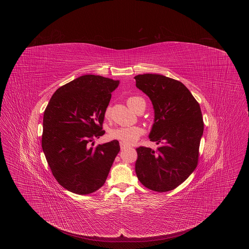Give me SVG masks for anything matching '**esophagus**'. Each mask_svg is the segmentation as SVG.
<instances>
[{
    "label": "esophagus",
    "instance_id": "esophagus-1",
    "mask_svg": "<svg viewBox=\"0 0 249 249\" xmlns=\"http://www.w3.org/2000/svg\"><path fill=\"white\" fill-rule=\"evenodd\" d=\"M127 147H128V145H127L126 143L120 142V148H121V150H123V149H125V148H127Z\"/></svg>",
    "mask_w": 249,
    "mask_h": 249
}]
</instances>
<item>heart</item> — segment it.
<instances>
[{"mask_svg":"<svg viewBox=\"0 0 249 249\" xmlns=\"http://www.w3.org/2000/svg\"><path fill=\"white\" fill-rule=\"evenodd\" d=\"M127 105L130 109H132L134 112H137L138 109L142 107V105H145L143 99L139 96H130L127 99ZM110 107H107L105 112L106 118H109L110 116ZM143 134V130L139 126H132V127H119L110 130L109 135L112 139L119 140L121 142H124L126 144H130L136 142Z\"/></svg>","mask_w":249,"mask_h":249,"instance_id":"b5f03b06","label":"heart"}]
</instances>
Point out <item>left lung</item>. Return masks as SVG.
<instances>
[{
  "label": "left lung",
  "instance_id": "obj_1",
  "mask_svg": "<svg viewBox=\"0 0 249 249\" xmlns=\"http://www.w3.org/2000/svg\"><path fill=\"white\" fill-rule=\"evenodd\" d=\"M134 78L136 87L152 102L155 120L149 139L160 144L157 150L136 148L137 178L149 190H175L198 165L203 132L201 107L178 80L156 73L138 74Z\"/></svg>",
  "mask_w": 249,
  "mask_h": 249
}]
</instances>
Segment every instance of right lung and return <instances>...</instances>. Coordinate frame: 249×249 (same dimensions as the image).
<instances>
[{
	"mask_svg": "<svg viewBox=\"0 0 249 249\" xmlns=\"http://www.w3.org/2000/svg\"><path fill=\"white\" fill-rule=\"evenodd\" d=\"M119 81L86 74L59 88L44 113L42 147L53 177L64 189L86 195L106 183L120 150L114 140L94 145L111 93Z\"/></svg>",
	"mask_w": 249,
	"mask_h": 249,
	"instance_id": "add662e5",
	"label": "right lung"
}]
</instances>
